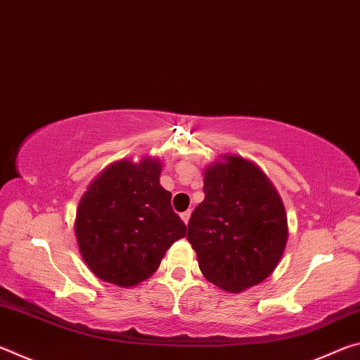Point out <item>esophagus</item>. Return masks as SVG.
Wrapping results in <instances>:
<instances>
[{
    "label": "esophagus",
    "mask_w": 360,
    "mask_h": 360,
    "mask_svg": "<svg viewBox=\"0 0 360 360\" xmlns=\"http://www.w3.org/2000/svg\"><path fill=\"white\" fill-rule=\"evenodd\" d=\"M191 214H192L191 211H184V212H182V214H181V219H182V221H184L186 225L188 224V219H191Z\"/></svg>",
    "instance_id": "esophagus-1"
}]
</instances>
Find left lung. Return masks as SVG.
I'll list each match as a JSON object with an SVG mask.
<instances>
[{
    "instance_id": "left-lung-1",
    "label": "left lung",
    "mask_w": 360,
    "mask_h": 360,
    "mask_svg": "<svg viewBox=\"0 0 360 360\" xmlns=\"http://www.w3.org/2000/svg\"><path fill=\"white\" fill-rule=\"evenodd\" d=\"M206 168L205 200L192 212L187 240L205 278L229 292L259 284L288 243L283 200L266 174L240 155Z\"/></svg>"
}]
</instances>
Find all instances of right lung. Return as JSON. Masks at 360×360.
Here are the masks:
<instances>
[{
  "instance_id": "obj_1",
  "label": "right lung",
  "mask_w": 360,
  "mask_h": 360,
  "mask_svg": "<svg viewBox=\"0 0 360 360\" xmlns=\"http://www.w3.org/2000/svg\"><path fill=\"white\" fill-rule=\"evenodd\" d=\"M162 163L120 160L103 169L77 206L79 251L96 278L131 288L154 273L186 224L160 186Z\"/></svg>"
}]
</instances>
